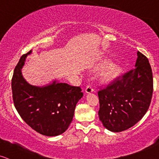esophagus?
I'll use <instances>...</instances> for the list:
<instances>
[{
	"instance_id": "34e87169",
	"label": "esophagus",
	"mask_w": 159,
	"mask_h": 159,
	"mask_svg": "<svg viewBox=\"0 0 159 159\" xmlns=\"http://www.w3.org/2000/svg\"><path fill=\"white\" fill-rule=\"evenodd\" d=\"M85 92L87 93H92V92H93V89L92 88V86L90 85H88L85 89Z\"/></svg>"
}]
</instances>
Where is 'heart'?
<instances>
[{"label": "heart", "mask_w": 159, "mask_h": 159, "mask_svg": "<svg viewBox=\"0 0 159 159\" xmlns=\"http://www.w3.org/2000/svg\"><path fill=\"white\" fill-rule=\"evenodd\" d=\"M110 64L109 61H105L102 64V67H105ZM121 66L117 64H111L105 68V70L100 74V78L103 82H108L114 79L121 72Z\"/></svg>", "instance_id": "obj_1"}]
</instances>
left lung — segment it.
<instances>
[{
    "label": "left lung",
    "mask_w": 159,
    "mask_h": 159,
    "mask_svg": "<svg viewBox=\"0 0 159 159\" xmlns=\"http://www.w3.org/2000/svg\"><path fill=\"white\" fill-rule=\"evenodd\" d=\"M135 68L98 91L99 119L112 132L130 128L142 119L151 102L153 79L148 59L138 52Z\"/></svg>",
    "instance_id": "8db88e82"
}]
</instances>
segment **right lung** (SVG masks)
<instances>
[{"mask_svg":"<svg viewBox=\"0 0 159 159\" xmlns=\"http://www.w3.org/2000/svg\"><path fill=\"white\" fill-rule=\"evenodd\" d=\"M23 54L14 70L11 90L14 105L23 120L33 130L46 136H56L68 129L78 101L83 97L80 87L52 83L42 87L32 85L22 75L25 58Z\"/></svg>","mask_w":159,"mask_h":159,"instance_id":"add662e5","label":"right lung"}]
</instances>
